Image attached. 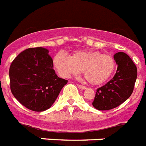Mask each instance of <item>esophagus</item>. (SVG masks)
I'll use <instances>...</instances> for the list:
<instances>
[{"mask_svg":"<svg viewBox=\"0 0 146 146\" xmlns=\"http://www.w3.org/2000/svg\"><path fill=\"white\" fill-rule=\"evenodd\" d=\"M78 87L80 88V89H86V86H82V85H80V84H78Z\"/></svg>","mask_w":146,"mask_h":146,"instance_id":"esophagus-1","label":"esophagus"}]
</instances>
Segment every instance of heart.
I'll return each mask as SVG.
<instances>
[{
	"label": "heart",
	"mask_w": 146,
	"mask_h": 146,
	"mask_svg": "<svg viewBox=\"0 0 146 146\" xmlns=\"http://www.w3.org/2000/svg\"><path fill=\"white\" fill-rule=\"evenodd\" d=\"M54 66L61 75H78L83 71L89 83L98 85L111 78L115 69V60L111 55L99 51L79 50L70 56L59 52L54 56Z\"/></svg>",
	"instance_id": "obj_1"
}]
</instances>
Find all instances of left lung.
<instances>
[{"label":"left lung","mask_w":146,"mask_h":146,"mask_svg":"<svg viewBox=\"0 0 146 146\" xmlns=\"http://www.w3.org/2000/svg\"><path fill=\"white\" fill-rule=\"evenodd\" d=\"M117 68L110 81L97 89L92 103L95 109L100 111L110 110L117 107L131 95L134 91L137 69L128 54L117 52L114 55Z\"/></svg>","instance_id":"left-lung-1"}]
</instances>
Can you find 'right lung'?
Instances as JSON below:
<instances>
[{"label":"right lung","mask_w":146,"mask_h":146,"mask_svg":"<svg viewBox=\"0 0 146 146\" xmlns=\"http://www.w3.org/2000/svg\"><path fill=\"white\" fill-rule=\"evenodd\" d=\"M9 74L14 97L34 111L49 109L68 82L56 74L48 50L43 47L21 52L12 61Z\"/></svg>","instance_id":"right-lung-1"}]
</instances>
